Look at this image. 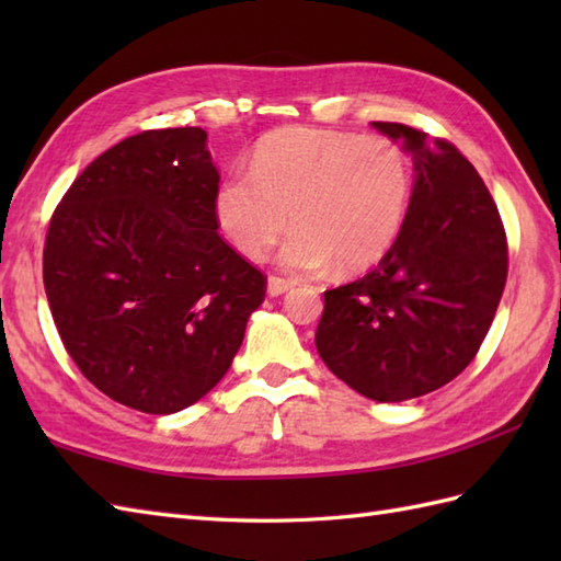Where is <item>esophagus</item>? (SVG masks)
<instances>
[{"label": "esophagus", "instance_id": "esophagus-1", "mask_svg": "<svg viewBox=\"0 0 561 561\" xmlns=\"http://www.w3.org/2000/svg\"><path fill=\"white\" fill-rule=\"evenodd\" d=\"M294 287H296V284L289 282V279H282V277H270L267 279V294L270 296H282V294L291 291Z\"/></svg>", "mask_w": 561, "mask_h": 561}]
</instances>
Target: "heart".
Masks as SVG:
<instances>
[{"label": "heart", "mask_w": 561, "mask_h": 561, "mask_svg": "<svg viewBox=\"0 0 561 561\" xmlns=\"http://www.w3.org/2000/svg\"><path fill=\"white\" fill-rule=\"evenodd\" d=\"M404 153L386 139L284 127L260 141L250 173L226 175L214 214L231 245L260 260L289 229L279 265L289 272L359 274L398 241L410 205Z\"/></svg>", "instance_id": "b5f03b06"}]
</instances>
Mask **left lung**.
Wrapping results in <instances>:
<instances>
[{"mask_svg": "<svg viewBox=\"0 0 561 561\" xmlns=\"http://www.w3.org/2000/svg\"><path fill=\"white\" fill-rule=\"evenodd\" d=\"M414 163L398 241L374 272L325 291L316 347L359 396H426L468 366L502 301L508 250L502 219L474 165L444 139L371 123Z\"/></svg>", "mask_w": 561, "mask_h": 561, "instance_id": "left-lung-1", "label": "left lung"}]
</instances>
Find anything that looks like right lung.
I'll return each mask as SVG.
<instances>
[{
	"instance_id": "add662e5",
	"label": "right lung",
	"mask_w": 561,
	"mask_h": 561,
	"mask_svg": "<svg viewBox=\"0 0 561 561\" xmlns=\"http://www.w3.org/2000/svg\"><path fill=\"white\" fill-rule=\"evenodd\" d=\"M219 171L202 127L149 129L89 163L43 253L65 350L105 396L173 414L219 383L265 277L217 233Z\"/></svg>"
}]
</instances>
